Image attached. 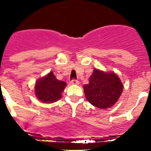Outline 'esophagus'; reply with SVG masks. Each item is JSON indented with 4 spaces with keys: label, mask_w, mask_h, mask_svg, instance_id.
I'll return each mask as SVG.
<instances>
[{
    "label": "esophagus",
    "mask_w": 151,
    "mask_h": 151,
    "mask_svg": "<svg viewBox=\"0 0 151 151\" xmlns=\"http://www.w3.org/2000/svg\"><path fill=\"white\" fill-rule=\"evenodd\" d=\"M70 83H71V85H78L79 82H78V81H77V80H72L71 81V82H70Z\"/></svg>",
    "instance_id": "1"
}]
</instances>
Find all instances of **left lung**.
Segmentation results:
<instances>
[{"mask_svg":"<svg viewBox=\"0 0 151 151\" xmlns=\"http://www.w3.org/2000/svg\"><path fill=\"white\" fill-rule=\"evenodd\" d=\"M86 98L91 105L100 109L111 107L120 98L123 84L115 73L104 72L95 68L88 84L83 86Z\"/></svg>","mask_w":151,"mask_h":151,"instance_id":"obj_1","label":"left lung"}]
</instances>
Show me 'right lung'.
<instances>
[{
  "mask_svg": "<svg viewBox=\"0 0 151 151\" xmlns=\"http://www.w3.org/2000/svg\"><path fill=\"white\" fill-rule=\"evenodd\" d=\"M66 86V83L58 80L50 71L48 74L39 79L35 86L36 98L43 103H53L60 100L62 92Z\"/></svg>",
  "mask_w": 151,
  "mask_h": 151,
  "instance_id": "right-lung-1",
  "label": "right lung"
}]
</instances>
